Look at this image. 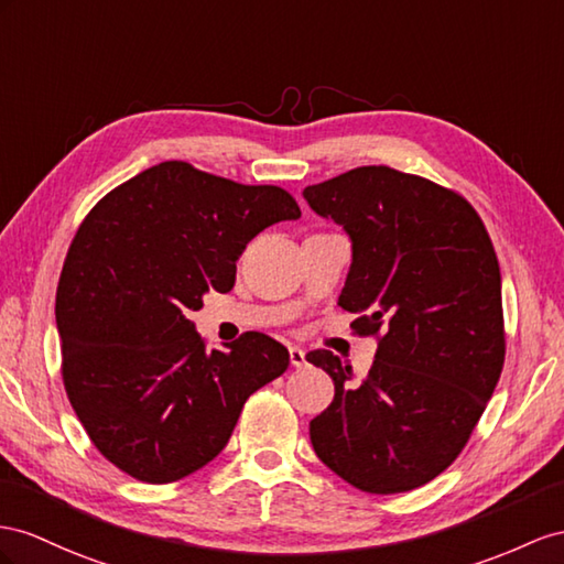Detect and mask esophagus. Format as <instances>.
Listing matches in <instances>:
<instances>
[{
  "instance_id": "obj_1",
  "label": "esophagus",
  "mask_w": 564,
  "mask_h": 564,
  "mask_svg": "<svg viewBox=\"0 0 564 564\" xmlns=\"http://www.w3.org/2000/svg\"><path fill=\"white\" fill-rule=\"evenodd\" d=\"M288 352H291V365L293 367H305L307 365V352L302 348H295V345H293V348Z\"/></svg>"
}]
</instances>
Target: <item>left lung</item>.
Listing matches in <instances>:
<instances>
[{"label": "left lung", "mask_w": 564, "mask_h": 564, "mask_svg": "<svg viewBox=\"0 0 564 564\" xmlns=\"http://www.w3.org/2000/svg\"><path fill=\"white\" fill-rule=\"evenodd\" d=\"M302 197L350 238L338 305L357 316V334H383L357 386L334 352L307 355L336 383L310 422L314 453L367 494L412 490L451 467L500 379L494 245L465 197L391 166L352 169Z\"/></svg>", "instance_id": "8db88e82"}]
</instances>
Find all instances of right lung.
Masks as SVG:
<instances>
[{
	"label": "right lung",
	"instance_id": "right-lung-1",
	"mask_svg": "<svg viewBox=\"0 0 564 564\" xmlns=\"http://www.w3.org/2000/svg\"><path fill=\"white\" fill-rule=\"evenodd\" d=\"M300 219L276 185H240L162 162L113 187L85 216L56 288L70 405L95 447L126 474L171 484L219 455L257 388L291 355L242 334L207 350L191 312L228 293L248 242Z\"/></svg>",
	"mask_w": 564,
	"mask_h": 564
}]
</instances>
